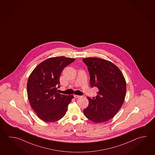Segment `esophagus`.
I'll use <instances>...</instances> for the list:
<instances>
[{"mask_svg": "<svg viewBox=\"0 0 155 155\" xmlns=\"http://www.w3.org/2000/svg\"><path fill=\"white\" fill-rule=\"evenodd\" d=\"M74 97L75 98H79L80 96H78V95H74Z\"/></svg>", "mask_w": 155, "mask_h": 155, "instance_id": "34e87169", "label": "esophagus"}]
</instances>
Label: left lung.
I'll return each instance as SVG.
<instances>
[{
	"instance_id": "obj_1",
	"label": "left lung",
	"mask_w": 155,
	"mask_h": 155,
	"mask_svg": "<svg viewBox=\"0 0 155 155\" xmlns=\"http://www.w3.org/2000/svg\"><path fill=\"white\" fill-rule=\"evenodd\" d=\"M82 61L87 66L91 87L99 90L96 97H87L89 104L84 114L95 123L108 121L124 103L126 94L125 79L119 68L107 60L89 57Z\"/></svg>"
}]
</instances>
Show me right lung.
Instances as JSON below:
<instances>
[{
    "label": "right lung",
    "instance_id": "1",
    "mask_svg": "<svg viewBox=\"0 0 155 155\" xmlns=\"http://www.w3.org/2000/svg\"><path fill=\"white\" fill-rule=\"evenodd\" d=\"M75 58L52 57L40 63L28 78L27 90L29 103L39 118L46 122L58 121L64 116L73 98L57 92L60 87L62 71Z\"/></svg>",
    "mask_w": 155,
    "mask_h": 155
}]
</instances>
